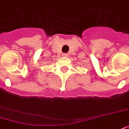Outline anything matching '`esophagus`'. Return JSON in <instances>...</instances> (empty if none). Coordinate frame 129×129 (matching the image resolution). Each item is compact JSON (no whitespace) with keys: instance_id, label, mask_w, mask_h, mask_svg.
<instances>
[{"instance_id":"esophagus-1","label":"esophagus","mask_w":129,"mask_h":129,"mask_svg":"<svg viewBox=\"0 0 129 129\" xmlns=\"http://www.w3.org/2000/svg\"><path fill=\"white\" fill-rule=\"evenodd\" d=\"M63 56H65V57H66V56H68V53H63Z\"/></svg>"}]
</instances>
